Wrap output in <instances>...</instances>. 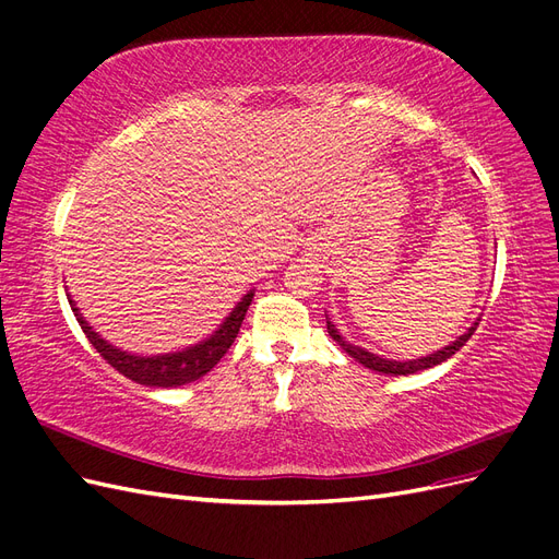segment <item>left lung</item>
<instances>
[{
	"mask_svg": "<svg viewBox=\"0 0 559 559\" xmlns=\"http://www.w3.org/2000/svg\"><path fill=\"white\" fill-rule=\"evenodd\" d=\"M478 321H480V319L473 321V326H471L464 335L456 337V341H454L452 345H448V347H443V349H438V352L429 354V357H419V359H413V361L382 359V357H378V354L366 352L364 347L349 345V343L345 341V337H343L341 333H337V329L333 326V321H329V317H326V329H329V335L333 337V341H335L337 345H341L354 361H359L361 366H366V368H370V370H378V373H384V376H411V373H417V370L433 368V366H438L441 361H448V359L452 357V354H456V352H460V349L466 345V341L473 335V331L478 329Z\"/></svg>",
	"mask_w": 559,
	"mask_h": 559,
	"instance_id": "obj_1",
	"label": "left lung"
}]
</instances>
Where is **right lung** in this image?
<instances>
[{
	"instance_id": "1",
	"label": "right lung",
	"mask_w": 559,
	"mask_h": 559,
	"mask_svg": "<svg viewBox=\"0 0 559 559\" xmlns=\"http://www.w3.org/2000/svg\"><path fill=\"white\" fill-rule=\"evenodd\" d=\"M251 298H253V292L242 296V300L233 308V312L226 317L224 324L218 326L207 341H202L183 352L160 354V357H138V354L116 349L114 345L103 341V337L93 331V326L86 324V319L81 317L72 298H70V306L91 345L99 352V357L118 370V373L144 386H179V384L200 380L202 376L210 373L218 361H222L224 354L235 343V337H238L242 319L251 306Z\"/></svg>"
}]
</instances>
